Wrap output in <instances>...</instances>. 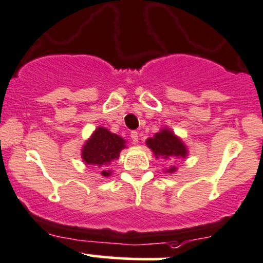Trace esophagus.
<instances>
[{"instance_id": "obj_1", "label": "esophagus", "mask_w": 263, "mask_h": 263, "mask_svg": "<svg viewBox=\"0 0 263 263\" xmlns=\"http://www.w3.org/2000/svg\"><path fill=\"white\" fill-rule=\"evenodd\" d=\"M130 137L133 139V143H134V144H138V142H139V134H138V132H132Z\"/></svg>"}]
</instances>
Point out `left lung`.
Segmentation results:
<instances>
[{"instance_id": "8db88e82", "label": "left lung", "mask_w": 263, "mask_h": 263, "mask_svg": "<svg viewBox=\"0 0 263 263\" xmlns=\"http://www.w3.org/2000/svg\"><path fill=\"white\" fill-rule=\"evenodd\" d=\"M145 144L153 152L156 158H162L170 163L167 168L163 170L166 174L176 173L178 167L174 165V161L184 160L188 156V148L171 129L162 128L156 133L152 138L145 140Z\"/></svg>"}]
</instances>
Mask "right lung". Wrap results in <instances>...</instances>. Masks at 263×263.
<instances>
[{"label":"right lung","instance_id":"1","mask_svg":"<svg viewBox=\"0 0 263 263\" xmlns=\"http://www.w3.org/2000/svg\"><path fill=\"white\" fill-rule=\"evenodd\" d=\"M124 148H126L124 138L114 134L107 128L98 126L83 144V162L87 166L101 168V175L108 178L112 175V170L108 166L112 161L118 160Z\"/></svg>","mask_w":263,"mask_h":263}]
</instances>
